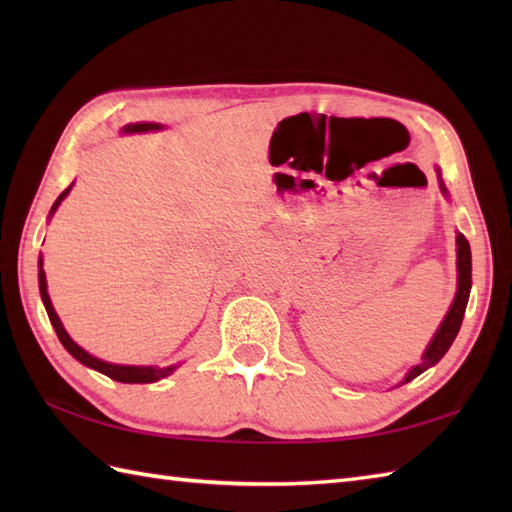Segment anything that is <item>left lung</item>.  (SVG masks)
Listing matches in <instances>:
<instances>
[{"label": "left lung", "mask_w": 512, "mask_h": 512, "mask_svg": "<svg viewBox=\"0 0 512 512\" xmlns=\"http://www.w3.org/2000/svg\"><path fill=\"white\" fill-rule=\"evenodd\" d=\"M438 180H440L442 193L447 195V187H444V182L440 178V171H438ZM455 242H458V292H455V299L451 303L447 317H444V321L440 323L436 336H433L429 347L424 350L422 363L413 365L409 369V374L405 376V380H400V385L409 383V380H413L422 372H427L429 367L436 365L440 358L449 352L451 343L455 341V336H458V332H460L466 303H469V295H471V246H469V242H466V237L462 233H458Z\"/></svg>", "instance_id": "left-lung-1"}]
</instances>
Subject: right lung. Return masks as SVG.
<instances>
[{
  "mask_svg": "<svg viewBox=\"0 0 512 512\" xmlns=\"http://www.w3.org/2000/svg\"><path fill=\"white\" fill-rule=\"evenodd\" d=\"M162 125H158V123H134V125H125L123 127V132L125 134H140V132H151V129H160ZM70 189H72V184L68 189H65L59 198H57V202L52 204V209H50V217H52V213L59 209V204L63 202V198L65 195L70 193ZM39 292H41V301H43V306H46V312H48V317H50V323H52V328H54V332H57V336H59V341H61V345L65 347V350H68L76 361L79 363H83V365H88V367H92V369H96V372H101V374H105V376H110L112 380H118V383H156V380H160V378H165V376H169V374H173V369H176L178 365H171V367H140V365H114V363H107V361H101V358H96V356H92V354H88L83 350V347H79L76 345L72 339H70V334L65 332V328L61 325V319L57 317V312H54V308H52V301H50V295H48V284H46V273H43V259L39 257Z\"/></svg>",
  "mask_w": 512,
  "mask_h": 512,
  "instance_id": "right-lung-1",
  "label": "right lung"
}]
</instances>
